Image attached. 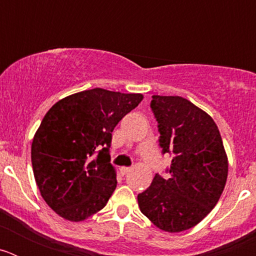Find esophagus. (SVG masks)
I'll use <instances>...</instances> for the list:
<instances>
[{"mask_svg":"<svg viewBox=\"0 0 256 256\" xmlns=\"http://www.w3.org/2000/svg\"><path fill=\"white\" fill-rule=\"evenodd\" d=\"M130 170H132V168H128V166H123V168H120V173L123 174V176L128 174Z\"/></svg>","mask_w":256,"mask_h":256,"instance_id":"1","label":"esophagus"}]
</instances>
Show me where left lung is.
I'll return each mask as SVG.
<instances>
[{
	"label": "left lung",
	"instance_id": "obj_1",
	"mask_svg": "<svg viewBox=\"0 0 256 256\" xmlns=\"http://www.w3.org/2000/svg\"><path fill=\"white\" fill-rule=\"evenodd\" d=\"M151 108L162 152H173L170 178L156 174L137 200L154 226L178 234L198 224L219 201L227 182V152L216 122L187 98L154 94Z\"/></svg>",
	"mask_w": 256,
	"mask_h": 256
}]
</instances>
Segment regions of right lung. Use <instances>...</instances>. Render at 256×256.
Listing matches in <instances>:
<instances>
[{
	"label": "right lung",
	"instance_id": "add662e5",
	"mask_svg": "<svg viewBox=\"0 0 256 256\" xmlns=\"http://www.w3.org/2000/svg\"><path fill=\"white\" fill-rule=\"evenodd\" d=\"M142 100L141 94L94 88L46 112L32 142V166L40 196L58 216L83 222L105 208L116 188L112 132Z\"/></svg>",
	"mask_w": 256,
	"mask_h": 256
}]
</instances>
